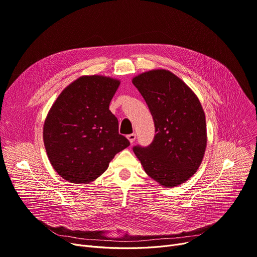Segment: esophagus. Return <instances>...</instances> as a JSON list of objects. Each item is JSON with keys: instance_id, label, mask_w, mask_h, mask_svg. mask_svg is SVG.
<instances>
[{"instance_id": "obj_1", "label": "esophagus", "mask_w": 257, "mask_h": 257, "mask_svg": "<svg viewBox=\"0 0 257 257\" xmlns=\"http://www.w3.org/2000/svg\"><path fill=\"white\" fill-rule=\"evenodd\" d=\"M127 139H128V141H129L131 144H133L134 141H136V139H137V134H136V133L129 134V136H127Z\"/></svg>"}]
</instances>
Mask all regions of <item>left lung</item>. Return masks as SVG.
<instances>
[{"label":"left lung","mask_w":257,"mask_h":257,"mask_svg":"<svg viewBox=\"0 0 257 257\" xmlns=\"http://www.w3.org/2000/svg\"><path fill=\"white\" fill-rule=\"evenodd\" d=\"M132 83L149 107L156 132L150 146H137L133 151L148 176L161 186H178L193 176L204 157L203 108L196 93L168 70L142 73Z\"/></svg>","instance_id":"1"}]
</instances>
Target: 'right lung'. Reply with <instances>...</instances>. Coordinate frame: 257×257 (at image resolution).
Wrapping results in <instances>:
<instances>
[{
    "label": "right lung",
    "mask_w": 257,
    "mask_h": 257,
    "mask_svg": "<svg viewBox=\"0 0 257 257\" xmlns=\"http://www.w3.org/2000/svg\"><path fill=\"white\" fill-rule=\"evenodd\" d=\"M120 81L101 75L81 76L53 103L43 138L50 163L72 183H89L107 170L130 143L118 133L109 104Z\"/></svg>",
    "instance_id": "1"
}]
</instances>
